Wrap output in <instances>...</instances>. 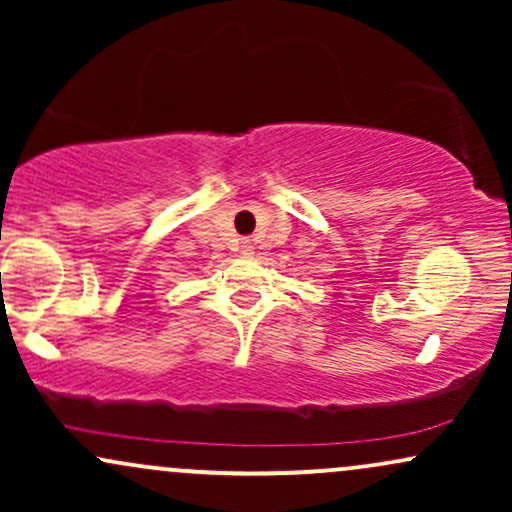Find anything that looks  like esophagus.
<instances>
[{
    "label": "esophagus",
    "instance_id": "esophagus-1",
    "mask_svg": "<svg viewBox=\"0 0 512 512\" xmlns=\"http://www.w3.org/2000/svg\"><path fill=\"white\" fill-rule=\"evenodd\" d=\"M250 250H252L250 240H243V243H240V252H243V255H250Z\"/></svg>",
    "mask_w": 512,
    "mask_h": 512
}]
</instances>
